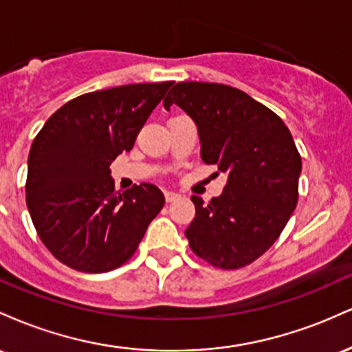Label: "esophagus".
<instances>
[{
	"label": "esophagus",
	"instance_id": "obj_1",
	"mask_svg": "<svg viewBox=\"0 0 352 352\" xmlns=\"http://www.w3.org/2000/svg\"><path fill=\"white\" fill-rule=\"evenodd\" d=\"M164 195H165V201H167V204H172V201H175V200L180 199L179 193H175V192H165Z\"/></svg>",
	"mask_w": 352,
	"mask_h": 352
}]
</instances>
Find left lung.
Listing matches in <instances>:
<instances>
[{"label": "left lung", "instance_id": "8db88e82", "mask_svg": "<svg viewBox=\"0 0 352 352\" xmlns=\"http://www.w3.org/2000/svg\"><path fill=\"white\" fill-rule=\"evenodd\" d=\"M172 104L195 120L201 160L228 173L210 204L192 197L190 248L217 268H243L276 241L296 208L301 155L292 132L272 109L225 84L179 82L164 107Z\"/></svg>", "mask_w": 352, "mask_h": 352}]
</instances>
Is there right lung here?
I'll return each instance as SVG.
<instances>
[{"label": "right lung", "instance_id": "right-lung-1", "mask_svg": "<svg viewBox=\"0 0 352 352\" xmlns=\"http://www.w3.org/2000/svg\"><path fill=\"white\" fill-rule=\"evenodd\" d=\"M173 80L87 92L52 114L28 157L26 205L39 238L82 273L122 266L165 204L155 185L116 192L112 160L134 147Z\"/></svg>", "mask_w": 352, "mask_h": 352}]
</instances>
